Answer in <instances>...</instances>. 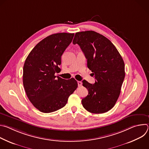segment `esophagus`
<instances>
[{
  "instance_id": "34e87169",
  "label": "esophagus",
  "mask_w": 149,
  "mask_h": 149,
  "mask_svg": "<svg viewBox=\"0 0 149 149\" xmlns=\"http://www.w3.org/2000/svg\"><path fill=\"white\" fill-rule=\"evenodd\" d=\"M77 83H78V87H81V86H82V82H81V81H78Z\"/></svg>"
}]
</instances>
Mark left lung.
Segmentation results:
<instances>
[{
  "instance_id": "obj_1",
  "label": "left lung",
  "mask_w": 149,
  "mask_h": 149,
  "mask_svg": "<svg viewBox=\"0 0 149 149\" xmlns=\"http://www.w3.org/2000/svg\"><path fill=\"white\" fill-rule=\"evenodd\" d=\"M72 43L80 47L96 79L94 84L82 82L88 91L81 101L84 108L91 113L107 112L117 102L125 77L121 56L109 39L93 31L77 32Z\"/></svg>"
}]
</instances>
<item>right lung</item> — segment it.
Returning a JSON list of instances; mask_svg holds the SVG:
<instances>
[{
	"instance_id": "obj_1",
	"label": "right lung",
	"mask_w": 149,
	"mask_h": 149,
	"mask_svg": "<svg viewBox=\"0 0 149 149\" xmlns=\"http://www.w3.org/2000/svg\"><path fill=\"white\" fill-rule=\"evenodd\" d=\"M74 36L70 33L49 35L39 42L25 60L24 87L29 101L42 113H52L64 107L78 87L74 78L66 80L55 75L60 70L61 56Z\"/></svg>"
}]
</instances>
